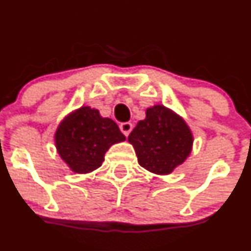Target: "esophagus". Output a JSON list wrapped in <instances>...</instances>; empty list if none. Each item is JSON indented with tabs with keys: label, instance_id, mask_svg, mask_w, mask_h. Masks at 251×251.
I'll list each match as a JSON object with an SVG mask.
<instances>
[{
	"label": "esophagus",
	"instance_id": "esophagus-1",
	"mask_svg": "<svg viewBox=\"0 0 251 251\" xmlns=\"http://www.w3.org/2000/svg\"><path fill=\"white\" fill-rule=\"evenodd\" d=\"M132 124L131 123H123L120 125V130H121V132L124 133V135L126 136V137H127L128 135H130V132L131 131H132Z\"/></svg>",
	"mask_w": 251,
	"mask_h": 251
}]
</instances>
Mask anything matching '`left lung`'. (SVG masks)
<instances>
[{
	"instance_id": "obj_1",
	"label": "left lung",
	"mask_w": 251,
	"mask_h": 251,
	"mask_svg": "<svg viewBox=\"0 0 251 251\" xmlns=\"http://www.w3.org/2000/svg\"><path fill=\"white\" fill-rule=\"evenodd\" d=\"M127 140L135 148L138 164L156 175H169L183 164L194 141L186 121L161 104L146 110V119L138 121Z\"/></svg>"
}]
</instances>
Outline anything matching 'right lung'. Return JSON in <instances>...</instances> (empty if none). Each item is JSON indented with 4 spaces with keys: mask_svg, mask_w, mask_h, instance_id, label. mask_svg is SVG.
Segmentation results:
<instances>
[{
    "mask_svg": "<svg viewBox=\"0 0 251 251\" xmlns=\"http://www.w3.org/2000/svg\"><path fill=\"white\" fill-rule=\"evenodd\" d=\"M125 140L115 121L103 118L91 107H81L68 114L54 135L58 154L76 174L95 171L104 161L108 149Z\"/></svg>",
    "mask_w": 251,
    "mask_h": 251,
    "instance_id": "1",
    "label": "right lung"
}]
</instances>
